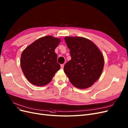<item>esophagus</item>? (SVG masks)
<instances>
[{
    "label": "esophagus",
    "mask_w": 128,
    "mask_h": 128,
    "mask_svg": "<svg viewBox=\"0 0 128 128\" xmlns=\"http://www.w3.org/2000/svg\"><path fill=\"white\" fill-rule=\"evenodd\" d=\"M64 64H61V69H64Z\"/></svg>",
    "instance_id": "1"
}]
</instances>
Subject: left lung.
<instances>
[{"label":"left lung","instance_id":"8db88e82","mask_svg":"<svg viewBox=\"0 0 128 128\" xmlns=\"http://www.w3.org/2000/svg\"><path fill=\"white\" fill-rule=\"evenodd\" d=\"M72 59L64 72L72 84L80 89L88 88L98 80L103 70V54L95 44L82 37L64 38Z\"/></svg>","mask_w":128,"mask_h":128}]
</instances>
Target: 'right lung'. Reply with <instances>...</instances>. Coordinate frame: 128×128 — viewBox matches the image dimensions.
Here are the masks:
<instances>
[{"label":"right lung","instance_id":"1","mask_svg":"<svg viewBox=\"0 0 128 128\" xmlns=\"http://www.w3.org/2000/svg\"><path fill=\"white\" fill-rule=\"evenodd\" d=\"M60 42V38L44 36L30 44L22 52L21 68L25 77L33 85H46L60 69L54 51Z\"/></svg>","mask_w":128,"mask_h":128}]
</instances>
